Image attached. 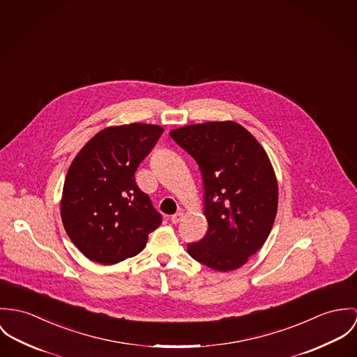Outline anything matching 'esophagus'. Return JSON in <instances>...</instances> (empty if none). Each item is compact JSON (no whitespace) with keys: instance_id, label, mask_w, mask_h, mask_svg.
<instances>
[{"instance_id":"obj_1","label":"esophagus","mask_w":357,"mask_h":357,"mask_svg":"<svg viewBox=\"0 0 357 357\" xmlns=\"http://www.w3.org/2000/svg\"><path fill=\"white\" fill-rule=\"evenodd\" d=\"M182 218H183V212H176L175 215L171 216V222H172L174 225H178V223L182 220Z\"/></svg>"}]
</instances>
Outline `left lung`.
Instances as JSON below:
<instances>
[{"mask_svg":"<svg viewBox=\"0 0 357 357\" xmlns=\"http://www.w3.org/2000/svg\"><path fill=\"white\" fill-rule=\"evenodd\" d=\"M196 160L204 189L205 237L189 255L227 273L248 263L266 242L278 211L274 167L260 142L237 121H205L169 131Z\"/></svg>","mask_w":357,"mask_h":357,"instance_id":"1","label":"left lung"}]
</instances>
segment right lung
Instances as JSON below:
<instances>
[{
	"label": "right lung",
	"mask_w": 357,
	"mask_h": 357,
	"mask_svg": "<svg viewBox=\"0 0 357 357\" xmlns=\"http://www.w3.org/2000/svg\"><path fill=\"white\" fill-rule=\"evenodd\" d=\"M164 128L131 123L97 132L73 160L60 213L70 239L91 261L111 266L138 255L161 225L134 174Z\"/></svg>",
	"instance_id": "add662e5"
}]
</instances>
